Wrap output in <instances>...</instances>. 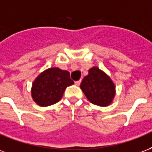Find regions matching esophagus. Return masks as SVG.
Returning a JSON list of instances; mask_svg holds the SVG:
<instances>
[{
    "instance_id": "1",
    "label": "esophagus",
    "mask_w": 152,
    "mask_h": 152,
    "mask_svg": "<svg viewBox=\"0 0 152 152\" xmlns=\"http://www.w3.org/2000/svg\"><path fill=\"white\" fill-rule=\"evenodd\" d=\"M80 83H81V80L76 81V82H75V85H76V86H79Z\"/></svg>"
}]
</instances>
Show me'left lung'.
<instances>
[{
  "label": "left lung",
  "instance_id": "8db88e82",
  "mask_svg": "<svg viewBox=\"0 0 152 152\" xmlns=\"http://www.w3.org/2000/svg\"><path fill=\"white\" fill-rule=\"evenodd\" d=\"M80 88L91 104L101 107L111 104L116 94L115 84L110 77L96 66L90 69Z\"/></svg>",
  "mask_w": 152,
  "mask_h": 152
}]
</instances>
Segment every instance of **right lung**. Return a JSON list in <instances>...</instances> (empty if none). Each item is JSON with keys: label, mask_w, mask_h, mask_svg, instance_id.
<instances>
[{"label": "right lung", "mask_w": 152, "mask_h": 152, "mask_svg": "<svg viewBox=\"0 0 152 152\" xmlns=\"http://www.w3.org/2000/svg\"><path fill=\"white\" fill-rule=\"evenodd\" d=\"M74 83L68 71L56 67L48 69L32 83V99L41 107L50 106L60 101L65 88Z\"/></svg>", "instance_id": "add662e5"}]
</instances>
